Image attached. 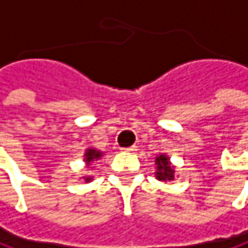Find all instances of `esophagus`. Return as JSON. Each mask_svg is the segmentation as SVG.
I'll list each match as a JSON object with an SVG mask.
<instances>
[{
    "mask_svg": "<svg viewBox=\"0 0 248 248\" xmlns=\"http://www.w3.org/2000/svg\"><path fill=\"white\" fill-rule=\"evenodd\" d=\"M124 152L126 153H133V152H136V146H130V147H124Z\"/></svg>",
    "mask_w": 248,
    "mask_h": 248,
    "instance_id": "1",
    "label": "esophagus"
}]
</instances>
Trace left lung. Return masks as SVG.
<instances>
[{
  "label": "left lung",
  "instance_id": "left-lung-1",
  "mask_svg": "<svg viewBox=\"0 0 248 248\" xmlns=\"http://www.w3.org/2000/svg\"><path fill=\"white\" fill-rule=\"evenodd\" d=\"M155 165H156L155 177H156L157 180H160V182L174 180V166H171L170 157L168 155L162 153V155L156 156Z\"/></svg>",
  "mask_w": 248,
  "mask_h": 248
}]
</instances>
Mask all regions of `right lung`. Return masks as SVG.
Here are the masks:
<instances>
[{
    "mask_svg": "<svg viewBox=\"0 0 248 248\" xmlns=\"http://www.w3.org/2000/svg\"><path fill=\"white\" fill-rule=\"evenodd\" d=\"M102 156H103V152L98 150V149H95V147H89V149H86V150H85L83 162H85V163H86V166L89 168L93 162L99 160ZM82 179H85V182H86V183H89L91 180H93V177H92V176H82Z\"/></svg>",
    "mask_w": 248,
    "mask_h": 248,
    "instance_id": "right-lung-1",
    "label": "right lung"
}]
</instances>
